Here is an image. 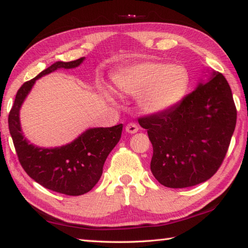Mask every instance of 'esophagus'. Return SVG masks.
<instances>
[{"label":"esophagus","mask_w":248,"mask_h":248,"mask_svg":"<svg viewBox=\"0 0 248 248\" xmlns=\"http://www.w3.org/2000/svg\"><path fill=\"white\" fill-rule=\"evenodd\" d=\"M138 130H139V127H138V125L134 123H130L125 125V132H128V133H131V134L137 133Z\"/></svg>","instance_id":"esophagus-1"}]
</instances>
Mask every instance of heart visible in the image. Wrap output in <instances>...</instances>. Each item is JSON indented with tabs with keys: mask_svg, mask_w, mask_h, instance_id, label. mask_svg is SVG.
Masks as SVG:
<instances>
[{
	"mask_svg": "<svg viewBox=\"0 0 248 248\" xmlns=\"http://www.w3.org/2000/svg\"><path fill=\"white\" fill-rule=\"evenodd\" d=\"M121 93L138 96L141 110L148 115H161L177 107L186 97L190 85L188 70L182 64L159 61H142L125 65L112 75ZM100 92L109 100L117 97L105 84Z\"/></svg>",
	"mask_w": 248,
	"mask_h": 248,
	"instance_id": "heart-1",
	"label": "heart"
}]
</instances>
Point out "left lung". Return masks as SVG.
<instances>
[{
	"label": "left lung",
	"mask_w": 248,
	"mask_h": 248,
	"mask_svg": "<svg viewBox=\"0 0 248 248\" xmlns=\"http://www.w3.org/2000/svg\"><path fill=\"white\" fill-rule=\"evenodd\" d=\"M203 73L196 90L177 107L139 119L153 145L151 171L165 187L204 183L228 152L236 124L232 91L221 73Z\"/></svg>",
	"instance_id": "8db88e82"
}]
</instances>
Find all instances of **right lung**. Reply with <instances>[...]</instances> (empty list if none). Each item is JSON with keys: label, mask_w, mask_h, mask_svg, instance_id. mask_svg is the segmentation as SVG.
Returning a JSON list of instances; mask_svg holds the SVG:
<instances>
[{"label": "right lung", "mask_w": 248, "mask_h": 248, "mask_svg": "<svg viewBox=\"0 0 248 248\" xmlns=\"http://www.w3.org/2000/svg\"><path fill=\"white\" fill-rule=\"evenodd\" d=\"M84 60L85 58L71 62L57 61L36 78L24 83L8 115L10 133L25 171L47 189L68 196L86 194L97 184L105 161L120 140L123 124L111 128H90L68 144L41 148L25 138L20 127L19 110L37 79L59 69L78 68Z\"/></svg>", "instance_id": "obj_1"}]
</instances>
